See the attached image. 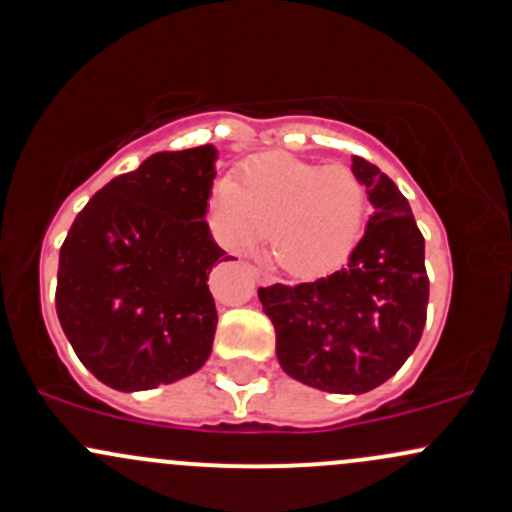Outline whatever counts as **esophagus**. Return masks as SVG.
<instances>
[{
    "mask_svg": "<svg viewBox=\"0 0 512 512\" xmlns=\"http://www.w3.org/2000/svg\"><path fill=\"white\" fill-rule=\"evenodd\" d=\"M252 274H255V279H257V282H260V284L272 282V274L262 270V267H252Z\"/></svg>",
    "mask_w": 512,
    "mask_h": 512,
    "instance_id": "obj_1",
    "label": "esophagus"
}]
</instances>
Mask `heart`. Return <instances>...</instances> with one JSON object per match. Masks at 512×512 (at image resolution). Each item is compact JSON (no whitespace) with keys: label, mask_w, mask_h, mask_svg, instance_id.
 Listing matches in <instances>:
<instances>
[{"label":"heart","mask_w":512,"mask_h":512,"mask_svg":"<svg viewBox=\"0 0 512 512\" xmlns=\"http://www.w3.org/2000/svg\"><path fill=\"white\" fill-rule=\"evenodd\" d=\"M365 206V186L348 166L272 154L247 161L235 181H215L206 208L228 250L250 252L270 225L274 260L294 277H319L358 245Z\"/></svg>","instance_id":"obj_1"}]
</instances>
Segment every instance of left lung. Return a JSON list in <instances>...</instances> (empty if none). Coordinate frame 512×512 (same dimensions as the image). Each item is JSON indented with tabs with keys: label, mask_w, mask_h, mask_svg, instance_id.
I'll use <instances>...</instances> for the list:
<instances>
[{
	"label": "left lung",
	"mask_w": 512,
	"mask_h": 512,
	"mask_svg": "<svg viewBox=\"0 0 512 512\" xmlns=\"http://www.w3.org/2000/svg\"><path fill=\"white\" fill-rule=\"evenodd\" d=\"M373 215L343 270L301 284L260 287L277 358L299 383L360 395L402 368L422 338L429 277L424 238L407 198L370 161L353 157Z\"/></svg>",
	"instance_id": "8db88e82"
}]
</instances>
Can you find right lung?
I'll use <instances>...</instances> for the list:
<instances>
[{
	"label": "right lung",
	"mask_w": 512,
	"mask_h": 512,
	"mask_svg": "<svg viewBox=\"0 0 512 512\" xmlns=\"http://www.w3.org/2000/svg\"><path fill=\"white\" fill-rule=\"evenodd\" d=\"M215 147L159 152L102 186L58 257L56 311L80 363L122 392L193 375L213 348Z\"/></svg>",
	"instance_id": "1"
}]
</instances>
